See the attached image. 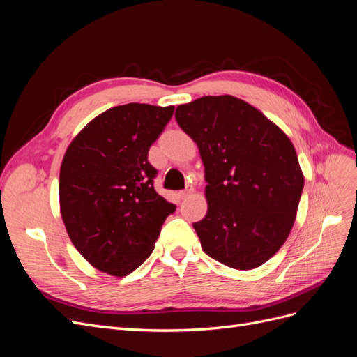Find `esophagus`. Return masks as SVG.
Wrapping results in <instances>:
<instances>
[{
    "mask_svg": "<svg viewBox=\"0 0 357 357\" xmlns=\"http://www.w3.org/2000/svg\"><path fill=\"white\" fill-rule=\"evenodd\" d=\"M193 192V188L192 186H188L185 190H180L178 192V197H180V199H185V198H188L190 193Z\"/></svg>",
    "mask_w": 357,
    "mask_h": 357,
    "instance_id": "obj_1",
    "label": "esophagus"
}]
</instances>
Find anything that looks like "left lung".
<instances>
[{
	"mask_svg": "<svg viewBox=\"0 0 357 357\" xmlns=\"http://www.w3.org/2000/svg\"><path fill=\"white\" fill-rule=\"evenodd\" d=\"M198 144L208 210L193 223L202 250L234 269L273 257L295 223L304 176L289 137L232 95L202 96L176 110Z\"/></svg>",
	"mask_w": 357,
	"mask_h": 357,
	"instance_id": "8db88e82",
	"label": "left lung"
}]
</instances>
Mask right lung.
I'll return each mask as SVG.
<instances>
[{"instance_id":"right-lung-1","label":"right lung","mask_w":357,"mask_h":357,"mask_svg":"<svg viewBox=\"0 0 357 357\" xmlns=\"http://www.w3.org/2000/svg\"><path fill=\"white\" fill-rule=\"evenodd\" d=\"M174 105L131 102L96 116L68 146L59 172L61 215L92 266L125 277L152 255L176 205L153 188L149 149Z\"/></svg>"}]
</instances>
